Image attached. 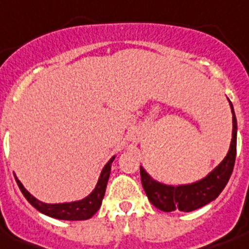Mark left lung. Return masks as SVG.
Masks as SVG:
<instances>
[{
    "label": "left lung",
    "instance_id": "1",
    "mask_svg": "<svg viewBox=\"0 0 249 249\" xmlns=\"http://www.w3.org/2000/svg\"><path fill=\"white\" fill-rule=\"evenodd\" d=\"M230 107L232 112V138H231L230 149L225 159L208 176H205L204 179L198 180L196 183L174 187V185L159 183L153 179L142 167H140L142 187L145 189L149 201L155 208H158L162 212H187L188 213L202 208L219 196V193L223 191L232 174L235 158H236L238 124L231 102Z\"/></svg>",
    "mask_w": 249,
    "mask_h": 249
}]
</instances>
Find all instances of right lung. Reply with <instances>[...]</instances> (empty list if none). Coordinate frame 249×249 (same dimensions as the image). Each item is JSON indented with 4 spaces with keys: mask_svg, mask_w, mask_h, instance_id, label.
I'll return each instance as SVG.
<instances>
[{
    "mask_svg": "<svg viewBox=\"0 0 249 249\" xmlns=\"http://www.w3.org/2000/svg\"><path fill=\"white\" fill-rule=\"evenodd\" d=\"M115 157H112L106 166L102 170V174L99 176L98 184L92 192L83 200L73 201V202H64V204H45L41 202L37 198L32 196L31 193L28 192L27 189L22 185V183L17 179L20 192L23 193V196L27 198L30 204L39 210L40 213L48 215V217L56 218V219H64V221H85L89 219L94 215L98 210H99L102 201H103L104 193H106V188H107L108 179H109V174H111V164L113 162Z\"/></svg>",
    "mask_w": 249,
    "mask_h": 249,
    "instance_id": "1",
    "label": "right lung"
}]
</instances>
